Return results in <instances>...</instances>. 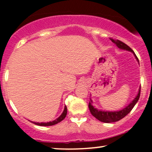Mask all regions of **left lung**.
<instances>
[{
  "label": "left lung",
  "instance_id": "8db88e82",
  "mask_svg": "<svg viewBox=\"0 0 152 152\" xmlns=\"http://www.w3.org/2000/svg\"><path fill=\"white\" fill-rule=\"evenodd\" d=\"M111 41L118 47V48H120L121 50H127V51L132 52L134 54V57H135L136 60L137 61L138 64H139V59L136 56L135 53L134 52V50L130 48L129 46H127L126 44H125L124 43L121 42V41H118V40H115V39H111ZM140 89L141 86L139 87V91H138V93L137 96H135L133 100L129 104H128L126 106H125L124 109L121 110H118V111H105V110H100L96 109L95 106H93V101L90 98L89 104H88V108L91 113V114L93 115L95 118H96L97 119L99 120L100 121L104 122V123H112V122L118 121L120 119L123 118L124 117L126 116L129 113L132 111V109L134 108V106L136 105L138 101H139V96H140Z\"/></svg>",
  "mask_w": 152,
  "mask_h": 152
}]
</instances>
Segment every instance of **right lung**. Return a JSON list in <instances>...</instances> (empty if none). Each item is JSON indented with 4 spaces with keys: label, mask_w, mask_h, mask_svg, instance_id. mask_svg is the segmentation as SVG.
Here are the masks:
<instances>
[{
    "label": "right lung",
    "mask_w": 152,
    "mask_h": 152,
    "mask_svg": "<svg viewBox=\"0 0 152 152\" xmlns=\"http://www.w3.org/2000/svg\"><path fill=\"white\" fill-rule=\"evenodd\" d=\"M66 114H67V107H66V106H64V111H63L62 114H61L60 116L56 118V119L53 120V121H48V122H41V123H39V122H34V121H32V122L34 124H35L38 125V126H53V125L56 124H58L59 122L61 121L62 120H64L66 116Z\"/></svg>",
    "instance_id": "1"
}]
</instances>
